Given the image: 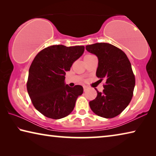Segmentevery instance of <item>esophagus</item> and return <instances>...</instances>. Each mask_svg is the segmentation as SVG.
Instances as JSON below:
<instances>
[{
	"instance_id": "34e87169",
	"label": "esophagus",
	"mask_w": 156,
	"mask_h": 156,
	"mask_svg": "<svg viewBox=\"0 0 156 156\" xmlns=\"http://www.w3.org/2000/svg\"><path fill=\"white\" fill-rule=\"evenodd\" d=\"M87 89H88L87 87H86V86H83V89H84V91H86L87 90Z\"/></svg>"
}]
</instances>
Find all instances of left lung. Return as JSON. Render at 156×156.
<instances>
[{"label":"left lung","mask_w":156,"mask_h":156,"mask_svg":"<svg viewBox=\"0 0 156 156\" xmlns=\"http://www.w3.org/2000/svg\"><path fill=\"white\" fill-rule=\"evenodd\" d=\"M87 51L98 57L96 76L106 81L102 92L89 102L93 112L100 117L114 118L128 106L135 87V76L131 62L122 50L109 43H95L86 46Z\"/></svg>","instance_id":"8db88e82"}]
</instances>
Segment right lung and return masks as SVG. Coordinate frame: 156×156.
<instances>
[{
    "label": "right lung",
    "instance_id": "right-lung-1",
    "mask_svg": "<svg viewBox=\"0 0 156 156\" xmlns=\"http://www.w3.org/2000/svg\"><path fill=\"white\" fill-rule=\"evenodd\" d=\"M84 51V46L51 45L34 58L29 69L27 89L34 107L46 117L60 119L74 109L83 87H70L65 84V76Z\"/></svg>",
    "mask_w": 156,
    "mask_h": 156
}]
</instances>
